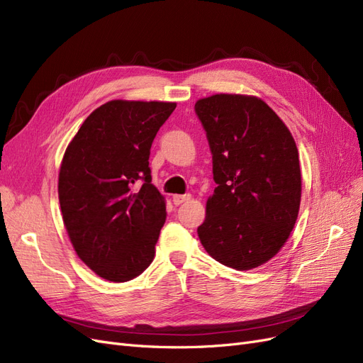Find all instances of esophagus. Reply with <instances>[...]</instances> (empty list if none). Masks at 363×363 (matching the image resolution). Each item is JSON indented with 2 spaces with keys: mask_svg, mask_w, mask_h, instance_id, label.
Instances as JSON below:
<instances>
[{
  "mask_svg": "<svg viewBox=\"0 0 363 363\" xmlns=\"http://www.w3.org/2000/svg\"><path fill=\"white\" fill-rule=\"evenodd\" d=\"M191 199H192V196H191L189 194H186V195H172V203H174L175 206H179V204H182V203L189 201Z\"/></svg>",
  "mask_w": 363,
  "mask_h": 363,
  "instance_id": "esophagus-1",
  "label": "esophagus"
}]
</instances>
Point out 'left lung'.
<instances>
[{
  "mask_svg": "<svg viewBox=\"0 0 363 363\" xmlns=\"http://www.w3.org/2000/svg\"><path fill=\"white\" fill-rule=\"evenodd\" d=\"M218 184L199 227L201 245L238 271L257 268L286 244L298 218L301 169L289 128L255 95L200 98Z\"/></svg>",
  "mask_w": 363,
  "mask_h": 363,
  "instance_id": "8db88e82",
  "label": "left lung"
}]
</instances>
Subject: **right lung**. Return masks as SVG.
Segmentation results:
<instances>
[{"mask_svg":"<svg viewBox=\"0 0 363 363\" xmlns=\"http://www.w3.org/2000/svg\"><path fill=\"white\" fill-rule=\"evenodd\" d=\"M175 103L112 100L84 119L59 171V203L71 244L104 280L138 277L155 259L167 219L151 184L150 148Z\"/></svg>","mask_w":363,"mask_h":363,"instance_id":"add662e5","label":"right lung"}]
</instances>
